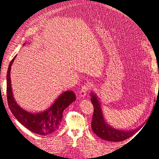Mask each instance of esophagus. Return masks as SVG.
Masks as SVG:
<instances>
[{
	"label": "esophagus",
	"instance_id": "34e87169",
	"mask_svg": "<svg viewBox=\"0 0 159 159\" xmlns=\"http://www.w3.org/2000/svg\"><path fill=\"white\" fill-rule=\"evenodd\" d=\"M90 89V85L89 84H84L82 88H81V90L80 91V95L81 97L82 98H84L85 95L87 94V93L88 92V91Z\"/></svg>",
	"mask_w": 159,
	"mask_h": 159
}]
</instances>
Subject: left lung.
Instances as JSON below:
<instances>
[{"label": "left lung", "mask_w": 159, "mask_h": 159, "mask_svg": "<svg viewBox=\"0 0 159 159\" xmlns=\"http://www.w3.org/2000/svg\"><path fill=\"white\" fill-rule=\"evenodd\" d=\"M91 103L94 107L92 121H91V128L96 135L105 141L120 142L131 137L137 132L139 128L131 131H125L110 127L105 121L97 97H95V95L93 93L91 94Z\"/></svg>", "instance_id": "1"}]
</instances>
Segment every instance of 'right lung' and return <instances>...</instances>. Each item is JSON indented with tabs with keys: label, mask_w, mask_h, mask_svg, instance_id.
<instances>
[{
	"label": "right lung",
	"mask_w": 159,
	"mask_h": 159,
	"mask_svg": "<svg viewBox=\"0 0 159 159\" xmlns=\"http://www.w3.org/2000/svg\"><path fill=\"white\" fill-rule=\"evenodd\" d=\"M15 57L10 62L7 74L8 107L18 121L30 131L40 135H49L59 129L63 117L64 110L75 100V95L74 91H65L59 96L48 109L42 113L33 114L24 110L14 100L11 88V69Z\"/></svg>",
	"instance_id": "add662e5"
}]
</instances>
